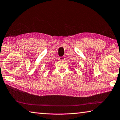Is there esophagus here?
<instances>
[{"instance_id":"obj_1","label":"esophagus","mask_w":120,"mask_h":120,"mask_svg":"<svg viewBox=\"0 0 120 120\" xmlns=\"http://www.w3.org/2000/svg\"><path fill=\"white\" fill-rule=\"evenodd\" d=\"M65 57H60V58H59V60H65Z\"/></svg>"}]
</instances>
